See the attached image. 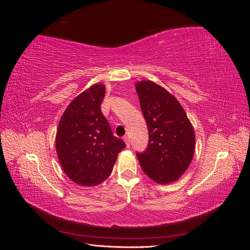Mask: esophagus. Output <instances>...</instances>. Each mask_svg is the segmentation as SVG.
I'll use <instances>...</instances> for the list:
<instances>
[{
	"mask_svg": "<svg viewBox=\"0 0 250 250\" xmlns=\"http://www.w3.org/2000/svg\"><path fill=\"white\" fill-rule=\"evenodd\" d=\"M123 140H124V142L126 143V146L129 148L130 147V140H129V138L127 137V135H125V137L123 138Z\"/></svg>",
	"mask_w": 250,
	"mask_h": 250,
	"instance_id": "obj_1",
	"label": "esophagus"
}]
</instances>
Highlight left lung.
<instances>
[{"mask_svg":"<svg viewBox=\"0 0 250 250\" xmlns=\"http://www.w3.org/2000/svg\"><path fill=\"white\" fill-rule=\"evenodd\" d=\"M149 141L137 152L142 169L158 184L177 180L190 166L195 151V132L180 103L152 81L135 83Z\"/></svg>","mask_w":250,"mask_h":250,"instance_id":"left-lung-1","label":"left lung"}]
</instances>
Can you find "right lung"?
I'll use <instances>...</instances> for the list:
<instances>
[{
	"instance_id": "1",
	"label": "right lung",
	"mask_w": 250,
	"mask_h": 250,
	"mask_svg": "<svg viewBox=\"0 0 250 250\" xmlns=\"http://www.w3.org/2000/svg\"><path fill=\"white\" fill-rule=\"evenodd\" d=\"M105 86L95 84L70 103L59 121L56 151L60 165L71 180L92 187L112 171L126 144L112 134L101 111Z\"/></svg>"
}]
</instances>
